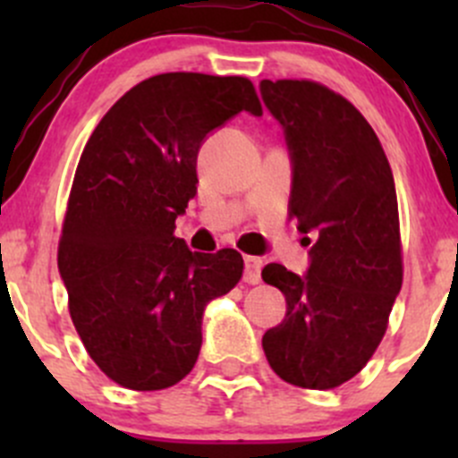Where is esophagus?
<instances>
[{
  "mask_svg": "<svg viewBox=\"0 0 458 458\" xmlns=\"http://www.w3.org/2000/svg\"><path fill=\"white\" fill-rule=\"evenodd\" d=\"M243 263H246V270H243V281H246V284H259V281H261V266H263L261 259L246 257L243 259Z\"/></svg>",
  "mask_w": 458,
  "mask_h": 458,
  "instance_id": "esophagus-1",
  "label": "esophagus"
}]
</instances>
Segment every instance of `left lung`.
<instances>
[{
  "mask_svg": "<svg viewBox=\"0 0 458 458\" xmlns=\"http://www.w3.org/2000/svg\"><path fill=\"white\" fill-rule=\"evenodd\" d=\"M259 90L288 146V212L306 242L315 239L306 275L263 267V281L284 293L285 317L261 345L284 381L330 390L370 361L401 290L394 177L348 99L315 81L263 80Z\"/></svg>",
  "mask_w": 458,
  "mask_h": 458,
  "instance_id": "left-lung-1",
  "label": "left lung"
}]
</instances>
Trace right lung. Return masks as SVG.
<instances>
[{"label": "right lung", "instance_id": "add662e5", "mask_svg": "<svg viewBox=\"0 0 458 458\" xmlns=\"http://www.w3.org/2000/svg\"><path fill=\"white\" fill-rule=\"evenodd\" d=\"M261 117L246 77L165 72L126 92L81 152L57 266L92 361L131 390L195 368L212 299L242 279L237 250L192 252L174 219L197 195V155L239 113Z\"/></svg>", "mask_w": 458, "mask_h": 458}]
</instances>
